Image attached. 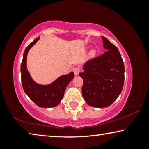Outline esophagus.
Returning <instances> with one entry per match:
<instances>
[{"label": "esophagus", "mask_w": 149, "mask_h": 149, "mask_svg": "<svg viewBox=\"0 0 149 149\" xmlns=\"http://www.w3.org/2000/svg\"><path fill=\"white\" fill-rule=\"evenodd\" d=\"M73 71H74V74L75 75H77L78 74H79V72L81 71V69H80L79 67H75V68H74V70H73Z\"/></svg>", "instance_id": "34e87169"}]
</instances>
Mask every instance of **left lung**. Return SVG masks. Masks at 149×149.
I'll return each instance as SVG.
<instances>
[{
	"label": "left lung",
	"instance_id": "1",
	"mask_svg": "<svg viewBox=\"0 0 149 149\" xmlns=\"http://www.w3.org/2000/svg\"><path fill=\"white\" fill-rule=\"evenodd\" d=\"M104 54L89 60L84 65L79 76L84 79L82 95L88 104L105 108L121 94L124 83V64L118 48L101 36Z\"/></svg>",
	"mask_w": 149,
	"mask_h": 149
}]
</instances>
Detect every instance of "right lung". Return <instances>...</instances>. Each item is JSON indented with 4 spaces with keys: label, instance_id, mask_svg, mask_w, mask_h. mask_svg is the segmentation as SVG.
Here are the masks:
<instances>
[{
    "label": "right lung",
    "instance_id": "obj_1",
    "mask_svg": "<svg viewBox=\"0 0 149 149\" xmlns=\"http://www.w3.org/2000/svg\"><path fill=\"white\" fill-rule=\"evenodd\" d=\"M39 38L35 39L26 47L24 52L21 64L22 86L26 94L38 107L52 108L56 107L63 99L65 88L74 77V74L71 72L68 74L61 75L49 85L39 84L32 79L27 68V56L29 49Z\"/></svg>",
    "mask_w": 149,
    "mask_h": 149
}]
</instances>
